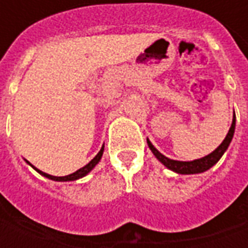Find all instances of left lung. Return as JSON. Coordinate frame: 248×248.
Masks as SVG:
<instances>
[{"label": "left lung", "instance_id": "left-lung-1", "mask_svg": "<svg viewBox=\"0 0 248 248\" xmlns=\"http://www.w3.org/2000/svg\"><path fill=\"white\" fill-rule=\"evenodd\" d=\"M234 131H235V113L234 117H232V124H231V127H230L229 133L226 135V138L223 140V142L213 151L210 153L208 155L203 156L201 159H195V161H190V162H182V161H174V159H170L167 158L163 154H161L159 151L156 150L155 147L153 146L150 140H147V145L150 147V150L153 151V154L156 156V159L163 163L167 169H170L172 171L178 172V174H199V172L207 171L208 169L217 163V162L222 158V155L224 154V151L227 150V147L230 146V142L232 140L234 137Z\"/></svg>", "mask_w": 248, "mask_h": 248}]
</instances>
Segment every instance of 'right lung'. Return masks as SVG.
I'll list each match as a JSON object with an SVG mask.
<instances>
[{
	"mask_svg": "<svg viewBox=\"0 0 248 248\" xmlns=\"http://www.w3.org/2000/svg\"><path fill=\"white\" fill-rule=\"evenodd\" d=\"M103 149H105V146H102V147H101V150H99V153H98L97 155L93 158L92 161L87 163L86 166L81 167V169H79V170H77L76 172H73V174H70V175H65V177H54V175H50V174H46V172L41 171V170H38V169H35V167L33 166V165H30V163L28 161H26V162H28L30 166L34 169L35 171H38L41 174V175H44V177L49 178V179H51V181H57V182H67V181H77V179H79V178L87 175V174L92 171L94 167L97 166V163L99 161H101V158H102Z\"/></svg>",
	"mask_w": 248,
	"mask_h": 248,
	"instance_id": "right-lung-1",
	"label": "right lung"
}]
</instances>
